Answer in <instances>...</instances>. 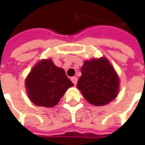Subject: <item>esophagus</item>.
Returning a JSON list of instances; mask_svg holds the SVG:
<instances>
[{
	"mask_svg": "<svg viewBox=\"0 0 145 145\" xmlns=\"http://www.w3.org/2000/svg\"><path fill=\"white\" fill-rule=\"evenodd\" d=\"M77 80H78L77 77H75V76H74V77H71V81H72L73 83H74V85H75V84L77 83Z\"/></svg>",
	"mask_w": 145,
	"mask_h": 145,
	"instance_id": "esophagus-1",
	"label": "esophagus"
}]
</instances>
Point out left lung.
Masks as SVG:
<instances>
[{"label":"left lung","instance_id":"obj_1","mask_svg":"<svg viewBox=\"0 0 145 145\" xmlns=\"http://www.w3.org/2000/svg\"><path fill=\"white\" fill-rule=\"evenodd\" d=\"M80 71L77 88L89 103L104 106L117 97L119 78L106 58L85 61Z\"/></svg>","mask_w":145,"mask_h":145}]
</instances>
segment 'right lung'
Masks as SVG:
<instances>
[{"label":"right lung","instance_id":"1","mask_svg":"<svg viewBox=\"0 0 145 145\" xmlns=\"http://www.w3.org/2000/svg\"><path fill=\"white\" fill-rule=\"evenodd\" d=\"M25 84L32 102L44 107L57 105L65 92L74 86L65 71L55 66L50 59L39 61L27 76Z\"/></svg>","mask_w":145,"mask_h":145}]
</instances>
